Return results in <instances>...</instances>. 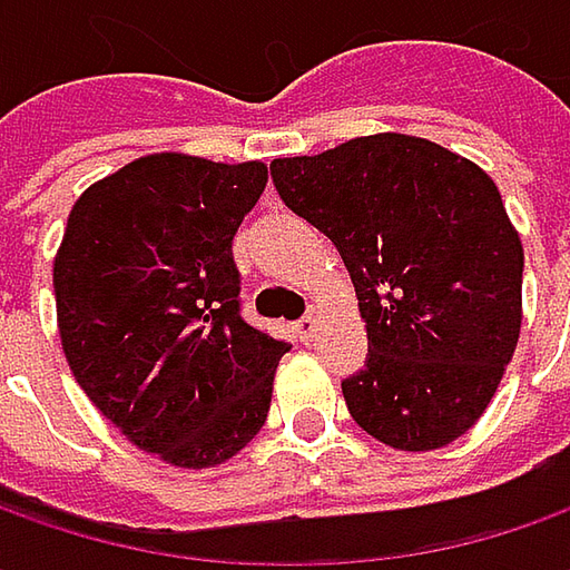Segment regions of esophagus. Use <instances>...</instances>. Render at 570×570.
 Returning a JSON list of instances; mask_svg holds the SVG:
<instances>
[{"label":"esophagus","instance_id":"obj_1","mask_svg":"<svg viewBox=\"0 0 570 570\" xmlns=\"http://www.w3.org/2000/svg\"><path fill=\"white\" fill-rule=\"evenodd\" d=\"M295 330H297V336H301L304 342L311 340V336L317 333V311H311V314H304V317L297 320Z\"/></svg>","mask_w":570,"mask_h":570}]
</instances>
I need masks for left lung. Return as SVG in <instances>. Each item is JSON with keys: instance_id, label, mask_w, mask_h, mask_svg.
<instances>
[{"instance_id": "obj_1", "label": "left lung", "mask_w": 570, "mask_h": 570, "mask_svg": "<svg viewBox=\"0 0 570 570\" xmlns=\"http://www.w3.org/2000/svg\"><path fill=\"white\" fill-rule=\"evenodd\" d=\"M269 170L358 295L367 362L342 381L352 419L396 450L448 448L489 409L520 340L523 247L494 180L403 132Z\"/></svg>"}]
</instances>
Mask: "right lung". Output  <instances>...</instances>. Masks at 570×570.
Instances as JSON below:
<instances>
[{
  "mask_svg": "<svg viewBox=\"0 0 570 570\" xmlns=\"http://www.w3.org/2000/svg\"><path fill=\"white\" fill-rule=\"evenodd\" d=\"M266 165L161 151L88 187L53 259L59 340L88 400L184 470L230 460L263 428L292 348L240 317L230 240Z\"/></svg>",
  "mask_w": 570,
  "mask_h": 570,
  "instance_id": "add662e5",
  "label": "right lung"
}]
</instances>
